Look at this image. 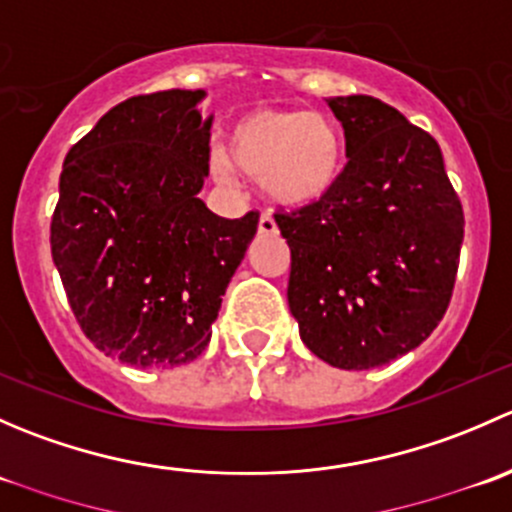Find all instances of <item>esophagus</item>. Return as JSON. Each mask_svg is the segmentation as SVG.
Here are the masks:
<instances>
[{
  "instance_id": "obj_1",
  "label": "esophagus",
  "mask_w": 512,
  "mask_h": 512,
  "mask_svg": "<svg viewBox=\"0 0 512 512\" xmlns=\"http://www.w3.org/2000/svg\"><path fill=\"white\" fill-rule=\"evenodd\" d=\"M257 230H260V235H277V225L275 220H272V215H260V223H257Z\"/></svg>"
}]
</instances>
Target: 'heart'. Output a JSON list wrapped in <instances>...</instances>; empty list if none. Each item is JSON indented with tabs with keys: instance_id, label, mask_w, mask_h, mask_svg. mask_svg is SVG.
I'll return each mask as SVG.
<instances>
[{
	"instance_id": "obj_1",
	"label": "heart",
	"mask_w": 512,
	"mask_h": 512,
	"mask_svg": "<svg viewBox=\"0 0 512 512\" xmlns=\"http://www.w3.org/2000/svg\"><path fill=\"white\" fill-rule=\"evenodd\" d=\"M208 168L218 183L237 170L260 180L262 193L287 210L312 208L339 188L347 143L337 123L304 108H255L235 121L230 151L210 146Z\"/></svg>"
}]
</instances>
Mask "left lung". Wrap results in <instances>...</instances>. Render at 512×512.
Masks as SVG:
<instances>
[{"instance_id": "8db88e82", "label": "left lung", "mask_w": 512, "mask_h": 512, "mask_svg": "<svg viewBox=\"0 0 512 512\" xmlns=\"http://www.w3.org/2000/svg\"><path fill=\"white\" fill-rule=\"evenodd\" d=\"M327 106L347 168L322 203L275 215L289 245L287 302L309 352L349 371L409 354L451 302L463 208L438 143L374 96Z\"/></svg>"}]
</instances>
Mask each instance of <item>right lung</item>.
<instances>
[{
    "label": "right lung",
    "instance_id": "add662e5",
    "mask_svg": "<svg viewBox=\"0 0 512 512\" xmlns=\"http://www.w3.org/2000/svg\"><path fill=\"white\" fill-rule=\"evenodd\" d=\"M203 89L113 106L66 153L51 257L76 322L106 356L173 369L205 352L223 294L257 232L198 198L213 116Z\"/></svg>",
    "mask_w": 512,
    "mask_h": 512
}]
</instances>
